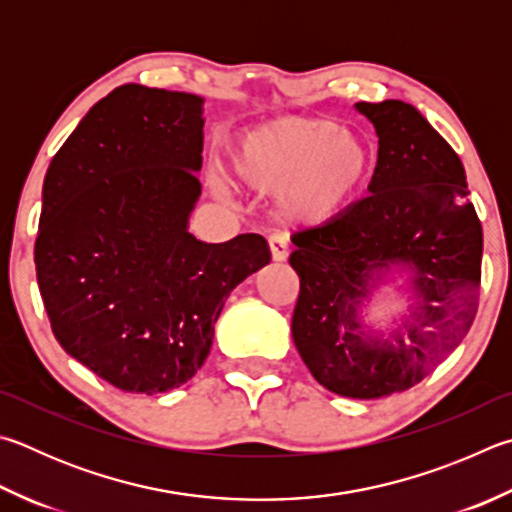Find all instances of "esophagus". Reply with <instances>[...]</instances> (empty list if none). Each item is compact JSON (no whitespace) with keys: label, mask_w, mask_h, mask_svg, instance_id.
Segmentation results:
<instances>
[{"label":"esophagus","mask_w":512,"mask_h":512,"mask_svg":"<svg viewBox=\"0 0 512 512\" xmlns=\"http://www.w3.org/2000/svg\"><path fill=\"white\" fill-rule=\"evenodd\" d=\"M268 246H271V255H273V262H286L288 257V241L280 232H275V235L268 237Z\"/></svg>","instance_id":"1"}]
</instances>
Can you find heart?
<instances>
[{"instance_id":"1","label":"heart","mask_w":512,"mask_h":512,"mask_svg":"<svg viewBox=\"0 0 512 512\" xmlns=\"http://www.w3.org/2000/svg\"><path fill=\"white\" fill-rule=\"evenodd\" d=\"M235 179L277 194L288 224L322 226L347 210L374 170L365 138L327 118H282L244 134L230 154Z\"/></svg>"}]
</instances>
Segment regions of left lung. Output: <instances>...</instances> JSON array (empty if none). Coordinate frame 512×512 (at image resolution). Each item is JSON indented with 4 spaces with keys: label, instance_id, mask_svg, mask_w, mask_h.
Returning a JSON list of instances; mask_svg holds the SVG:
<instances>
[{
    "label": "left lung",
    "instance_id": "obj_1",
    "mask_svg": "<svg viewBox=\"0 0 512 512\" xmlns=\"http://www.w3.org/2000/svg\"><path fill=\"white\" fill-rule=\"evenodd\" d=\"M378 134L369 197L327 224L295 232L300 277L293 340L333 394L380 398L414 387L459 345L479 304L483 232L463 163L403 100L356 102ZM413 277L411 315L383 339L357 320L392 267Z\"/></svg>",
    "mask_w": 512,
    "mask_h": 512
}]
</instances>
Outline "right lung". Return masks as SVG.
Here are the masks:
<instances>
[{
    "label": "right lung",
    "mask_w": 512,
    "mask_h": 512,
    "mask_svg": "<svg viewBox=\"0 0 512 512\" xmlns=\"http://www.w3.org/2000/svg\"><path fill=\"white\" fill-rule=\"evenodd\" d=\"M203 98L123 85L96 102L44 176L35 271L60 347L123 392L197 374L239 282L271 262L255 232L206 244Z\"/></svg>",
    "instance_id": "obj_1"
}]
</instances>
